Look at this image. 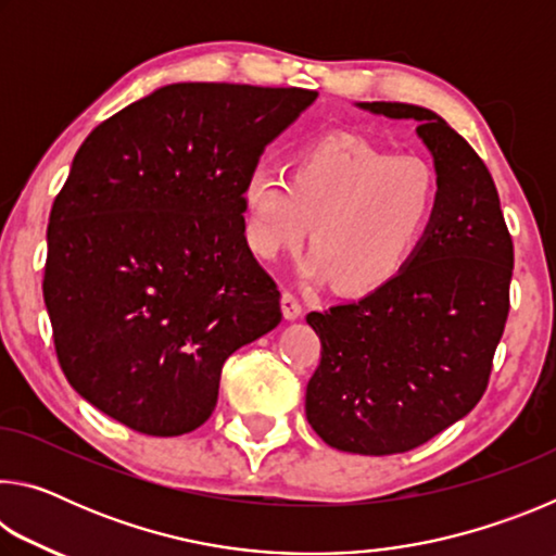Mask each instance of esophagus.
I'll use <instances>...</instances> for the list:
<instances>
[{
    "label": "esophagus",
    "mask_w": 556,
    "mask_h": 556,
    "mask_svg": "<svg viewBox=\"0 0 556 556\" xmlns=\"http://www.w3.org/2000/svg\"><path fill=\"white\" fill-rule=\"evenodd\" d=\"M281 314H285L287 321H296V318L304 314V306H301V301L291 294V291L281 294Z\"/></svg>",
    "instance_id": "esophagus-1"
}]
</instances>
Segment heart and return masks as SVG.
<instances>
[{"mask_svg": "<svg viewBox=\"0 0 556 556\" xmlns=\"http://www.w3.org/2000/svg\"><path fill=\"white\" fill-rule=\"evenodd\" d=\"M437 208L439 178L425 159L392 156L353 135H328L299 149L289 178L255 168L242 186L252 252L275 260L299 250L308 232L304 277L336 279L351 294L397 277L425 242Z\"/></svg>", "mask_w": 556, "mask_h": 556, "instance_id": "b5f03b06", "label": "heart"}]
</instances>
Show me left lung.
<instances>
[{"mask_svg": "<svg viewBox=\"0 0 556 556\" xmlns=\"http://www.w3.org/2000/svg\"><path fill=\"white\" fill-rule=\"evenodd\" d=\"M357 108L417 122L434 156L439 208L397 277L306 316L321 338L306 419L338 451L390 456L427 444L483 397L510 312L515 257L493 176L446 119L407 102Z\"/></svg>", "mask_w": 556, "mask_h": 556, "instance_id": "8db88e82", "label": "left lung"}]
</instances>
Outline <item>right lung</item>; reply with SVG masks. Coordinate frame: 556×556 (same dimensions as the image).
<instances>
[{"label": "right lung", "mask_w": 556, "mask_h": 556, "mask_svg": "<svg viewBox=\"0 0 556 556\" xmlns=\"http://www.w3.org/2000/svg\"><path fill=\"white\" fill-rule=\"evenodd\" d=\"M316 98L174 83L90 131L51 208L43 301L92 407L149 437L188 434L215 409L223 363L277 328L242 186Z\"/></svg>", "instance_id": "1"}]
</instances>
